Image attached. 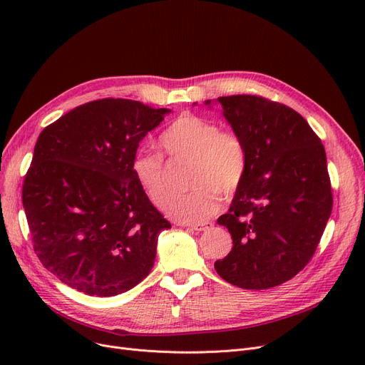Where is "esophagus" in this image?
Segmentation results:
<instances>
[{
	"instance_id": "obj_1",
	"label": "esophagus",
	"mask_w": 365,
	"mask_h": 365,
	"mask_svg": "<svg viewBox=\"0 0 365 365\" xmlns=\"http://www.w3.org/2000/svg\"><path fill=\"white\" fill-rule=\"evenodd\" d=\"M213 223L210 222H204V223H192V225H187V227L192 229V231H197V232H201V231H205V229L212 227Z\"/></svg>"
}]
</instances>
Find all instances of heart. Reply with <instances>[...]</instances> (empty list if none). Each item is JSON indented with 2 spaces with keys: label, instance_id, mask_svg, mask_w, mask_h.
<instances>
[{
  "label": "heart",
  "instance_id": "b5f03b06",
  "mask_svg": "<svg viewBox=\"0 0 365 365\" xmlns=\"http://www.w3.org/2000/svg\"><path fill=\"white\" fill-rule=\"evenodd\" d=\"M160 148L171 160H189L187 194L171 198L164 212L180 223H204L219 210L222 195H231L241 185L247 171V149L240 134L219 128L215 120L183 113L158 138ZM131 175L148 200L163 205L170 189L161 155L139 149L130 163Z\"/></svg>",
  "mask_w": 365,
  "mask_h": 365
}]
</instances>
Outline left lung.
<instances>
[{
    "mask_svg": "<svg viewBox=\"0 0 365 365\" xmlns=\"http://www.w3.org/2000/svg\"><path fill=\"white\" fill-rule=\"evenodd\" d=\"M216 102L241 136L248 161L229 212L217 219L234 247L215 269L240 289L266 290L297 275L317 250L333 207L327 157L309 124L289 106L250 94Z\"/></svg>",
    "mask_w": 365,
    "mask_h": 365,
    "instance_id": "obj_1",
    "label": "left lung"
}]
</instances>
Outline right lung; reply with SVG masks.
Returning <instances> with one entry per match:
<instances>
[{
    "label": "right lung",
    "mask_w": 365,
    "mask_h": 365,
    "mask_svg": "<svg viewBox=\"0 0 365 365\" xmlns=\"http://www.w3.org/2000/svg\"><path fill=\"white\" fill-rule=\"evenodd\" d=\"M170 112L102 99L41 131L22 201L38 259L63 284L110 297L149 275L170 223L134 180L130 163Z\"/></svg>",
    "instance_id": "add662e5"
}]
</instances>
